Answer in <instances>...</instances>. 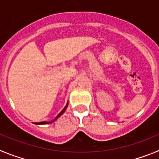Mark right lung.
Returning <instances> with one entry per match:
<instances>
[{"instance_id":"obj_1","label":"right lung","mask_w":159,"mask_h":159,"mask_svg":"<svg viewBox=\"0 0 159 159\" xmlns=\"http://www.w3.org/2000/svg\"><path fill=\"white\" fill-rule=\"evenodd\" d=\"M67 106H68V103H67V104H66V107H65V108H64L62 110V111H61V112H60V113L58 114V115L57 116L55 117V118L54 119V120H53L50 121V122H39V123H35V124H51V123H53V122H54V121H55V120H56L57 119H58V118H59V116H62V114L64 113V111H66V109Z\"/></svg>"}]
</instances>
